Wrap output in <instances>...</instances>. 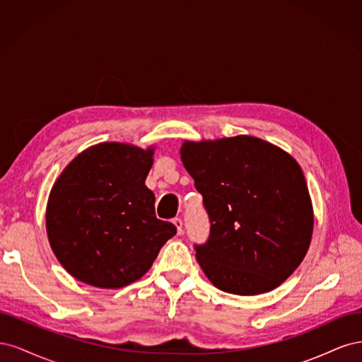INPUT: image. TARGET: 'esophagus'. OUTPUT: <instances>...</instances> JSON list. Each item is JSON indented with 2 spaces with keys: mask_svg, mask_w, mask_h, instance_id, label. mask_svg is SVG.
<instances>
[{
  "mask_svg": "<svg viewBox=\"0 0 362 362\" xmlns=\"http://www.w3.org/2000/svg\"><path fill=\"white\" fill-rule=\"evenodd\" d=\"M173 225L177 226V233H178V235H181L182 234V221L180 217H175L173 218Z\"/></svg>",
  "mask_w": 362,
  "mask_h": 362,
  "instance_id": "obj_1",
  "label": "esophagus"
}]
</instances>
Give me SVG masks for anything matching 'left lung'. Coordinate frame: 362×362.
Here are the masks:
<instances>
[{
  "label": "left lung",
  "instance_id": "8db88e82",
  "mask_svg": "<svg viewBox=\"0 0 362 362\" xmlns=\"http://www.w3.org/2000/svg\"><path fill=\"white\" fill-rule=\"evenodd\" d=\"M180 156L210 216V238L196 246L205 276L238 296L279 287L313 238V202L299 163L279 146L243 134L184 140Z\"/></svg>",
  "mask_w": 362,
  "mask_h": 362
}]
</instances>
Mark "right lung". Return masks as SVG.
Instances as JSON below:
<instances>
[{"label": "right lung", "mask_w": 362, "mask_h": 362, "mask_svg": "<svg viewBox=\"0 0 362 362\" xmlns=\"http://www.w3.org/2000/svg\"><path fill=\"white\" fill-rule=\"evenodd\" d=\"M154 146L103 141L80 152L54 182L47 204L49 246L71 276L122 288L151 269L177 234L156 216L146 185Z\"/></svg>", "instance_id": "right-lung-1"}]
</instances>
